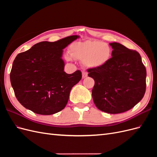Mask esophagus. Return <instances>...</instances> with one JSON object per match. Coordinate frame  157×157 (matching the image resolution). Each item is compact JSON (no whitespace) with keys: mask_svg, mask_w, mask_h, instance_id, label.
I'll return each instance as SVG.
<instances>
[{"mask_svg":"<svg viewBox=\"0 0 157 157\" xmlns=\"http://www.w3.org/2000/svg\"><path fill=\"white\" fill-rule=\"evenodd\" d=\"M82 78H86L87 76H88V73L86 72V71H83L82 73Z\"/></svg>","mask_w":157,"mask_h":157,"instance_id":"34e87169","label":"esophagus"}]
</instances>
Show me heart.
<instances>
[{
    "label": "heart",
    "instance_id": "b5f03b06",
    "mask_svg": "<svg viewBox=\"0 0 157 157\" xmlns=\"http://www.w3.org/2000/svg\"><path fill=\"white\" fill-rule=\"evenodd\" d=\"M69 54L65 56L67 61L71 57L82 60L83 64L89 68H100L105 66L111 58L112 50L107 44L100 40H88L73 43L69 47Z\"/></svg>",
    "mask_w": 157,
    "mask_h": 157
}]
</instances>
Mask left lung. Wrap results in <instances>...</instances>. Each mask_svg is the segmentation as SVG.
Returning <instances> with one entry per match:
<instances>
[{
  "mask_svg": "<svg viewBox=\"0 0 157 157\" xmlns=\"http://www.w3.org/2000/svg\"><path fill=\"white\" fill-rule=\"evenodd\" d=\"M110 45L112 58L100 68L87 70L94 78L92 98L96 106L110 114L124 113L144 98L146 90V69L140 54L117 42Z\"/></svg>",
  "mask_w": 157,
  "mask_h": 157,
  "instance_id": "8db88e82",
  "label": "left lung"
}]
</instances>
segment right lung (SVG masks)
Returning a JSON list of instances; mask_svg holds the SVG:
<instances>
[{
  "instance_id": "1",
  "label": "right lung",
  "mask_w": 157,
  "mask_h": 157,
  "mask_svg": "<svg viewBox=\"0 0 157 157\" xmlns=\"http://www.w3.org/2000/svg\"><path fill=\"white\" fill-rule=\"evenodd\" d=\"M78 37L43 41L17 54L10 72L14 94L21 105L36 114L53 115L65 108L71 88L82 78L80 70L67 74L63 49Z\"/></svg>"
}]
</instances>
